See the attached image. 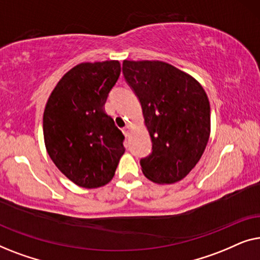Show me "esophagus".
<instances>
[{"label":"esophagus","mask_w":260,"mask_h":260,"mask_svg":"<svg viewBox=\"0 0 260 260\" xmlns=\"http://www.w3.org/2000/svg\"><path fill=\"white\" fill-rule=\"evenodd\" d=\"M122 131H123V134L125 135V136L127 137V136H129V135L131 134V127H130L129 125H126L125 127H123Z\"/></svg>","instance_id":"obj_1"}]
</instances>
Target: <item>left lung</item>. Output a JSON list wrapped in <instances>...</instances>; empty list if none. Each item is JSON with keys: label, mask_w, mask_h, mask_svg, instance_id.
Masks as SVG:
<instances>
[{"label": "left lung", "mask_w": 260, "mask_h": 260, "mask_svg": "<svg viewBox=\"0 0 260 260\" xmlns=\"http://www.w3.org/2000/svg\"><path fill=\"white\" fill-rule=\"evenodd\" d=\"M123 76L141 103L151 151L142 172L157 183L182 180L204 154L211 106L200 84L162 61H123Z\"/></svg>", "instance_id": "left-lung-1"}]
</instances>
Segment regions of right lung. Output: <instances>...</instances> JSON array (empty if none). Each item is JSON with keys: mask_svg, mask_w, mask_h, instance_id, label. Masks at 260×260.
I'll return each instance as SVG.
<instances>
[{"mask_svg": "<svg viewBox=\"0 0 260 260\" xmlns=\"http://www.w3.org/2000/svg\"><path fill=\"white\" fill-rule=\"evenodd\" d=\"M120 74L116 60L83 62L63 76L44 112L49 157L63 175L84 188L111 181L124 154V136L104 105Z\"/></svg>", "mask_w": 260, "mask_h": 260, "instance_id": "right-lung-1", "label": "right lung"}]
</instances>
